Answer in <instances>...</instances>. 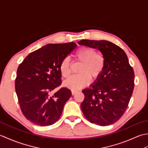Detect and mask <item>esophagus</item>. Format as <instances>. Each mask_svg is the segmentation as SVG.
I'll return each instance as SVG.
<instances>
[{"label": "esophagus", "mask_w": 148, "mask_h": 148, "mask_svg": "<svg viewBox=\"0 0 148 148\" xmlns=\"http://www.w3.org/2000/svg\"><path fill=\"white\" fill-rule=\"evenodd\" d=\"M77 92V90H72V91H71V93H72V95H75V94H76Z\"/></svg>", "instance_id": "esophagus-1"}]
</instances>
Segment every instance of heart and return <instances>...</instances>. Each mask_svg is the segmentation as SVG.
Listing matches in <instances>:
<instances>
[{
  "instance_id": "heart-1",
  "label": "heart",
  "mask_w": 148,
  "mask_h": 148,
  "mask_svg": "<svg viewBox=\"0 0 148 148\" xmlns=\"http://www.w3.org/2000/svg\"><path fill=\"white\" fill-rule=\"evenodd\" d=\"M75 56L78 61L82 62L79 67L80 74L74 75L65 81V86L72 90H77L88 85L91 78L96 81L104 70L106 61L103 56L96 54L93 49L82 47L78 49ZM71 60L68 56L65 57L60 65V72L63 77H68L71 74Z\"/></svg>"
}]
</instances>
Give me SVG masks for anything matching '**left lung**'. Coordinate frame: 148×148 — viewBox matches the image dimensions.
<instances>
[{"mask_svg": "<svg viewBox=\"0 0 148 148\" xmlns=\"http://www.w3.org/2000/svg\"><path fill=\"white\" fill-rule=\"evenodd\" d=\"M80 45L99 49L105 58L102 74L90 88L83 90L81 105L83 114L92 123L107 126L124 114L134 87V72L125 52L108 40L83 39Z\"/></svg>", "mask_w": 148, "mask_h": 148, "instance_id": "1", "label": "left lung"}]
</instances>
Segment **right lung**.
I'll return each instance as SVG.
<instances>
[{"label":"right lung","instance_id":"add662e5","mask_svg":"<svg viewBox=\"0 0 148 148\" xmlns=\"http://www.w3.org/2000/svg\"><path fill=\"white\" fill-rule=\"evenodd\" d=\"M77 47L76 43L49 44L27 56L19 65L15 90L23 114L39 126L54 124L60 117L71 91L62 88L60 65Z\"/></svg>","mask_w":148,"mask_h":148}]
</instances>
